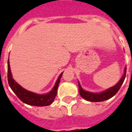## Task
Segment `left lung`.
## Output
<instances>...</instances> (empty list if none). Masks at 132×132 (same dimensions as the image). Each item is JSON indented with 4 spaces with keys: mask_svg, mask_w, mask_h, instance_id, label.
Returning <instances> with one entry per match:
<instances>
[{
    "mask_svg": "<svg viewBox=\"0 0 132 132\" xmlns=\"http://www.w3.org/2000/svg\"><path fill=\"white\" fill-rule=\"evenodd\" d=\"M126 72H127V67H125L124 74L122 76V78L119 80L118 83H117L115 86H114L112 88H110L105 91L99 93H90V92L86 91L84 90L80 85V83L78 82V87H79V93L80 96L88 101L90 102H102L107 100L110 99L112 97H113L114 95L116 94L117 92L119 91V88L124 83V80L126 77Z\"/></svg>",
    "mask_w": 132,
    "mask_h": 132,
    "instance_id": "8db88e82",
    "label": "left lung"
}]
</instances>
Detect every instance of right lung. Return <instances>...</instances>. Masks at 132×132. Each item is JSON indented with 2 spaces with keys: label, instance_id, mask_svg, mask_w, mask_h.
<instances>
[{
  "label": "right lung",
  "instance_id": "right-lung-1",
  "mask_svg": "<svg viewBox=\"0 0 132 132\" xmlns=\"http://www.w3.org/2000/svg\"><path fill=\"white\" fill-rule=\"evenodd\" d=\"M10 62L9 59L7 60V80L8 84L10 86V88L14 92V93L18 96L19 99L23 102L25 104L33 106H48L51 105L52 102H54L55 97L57 94V88L59 87V84L60 83L61 78L62 76L63 73H61L60 76L58 78L56 82L55 83V86L51 91L46 93V94L40 95L35 93L33 92H30L23 88L22 86L19 85L15 81L13 78L12 73L10 71Z\"/></svg>",
  "mask_w": 132,
  "mask_h": 132
}]
</instances>
